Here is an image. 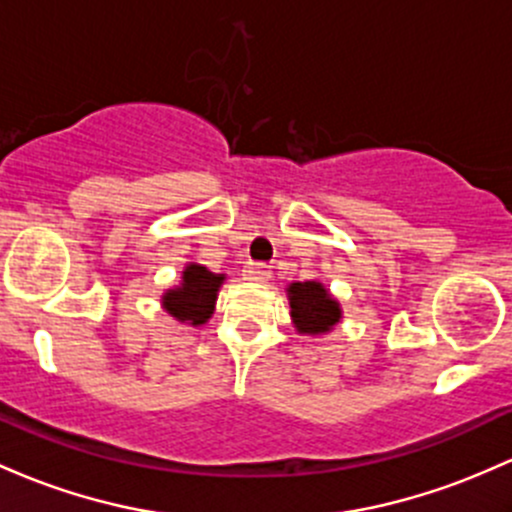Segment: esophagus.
<instances>
[{"instance_id": "34e87169", "label": "esophagus", "mask_w": 512, "mask_h": 512, "mask_svg": "<svg viewBox=\"0 0 512 512\" xmlns=\"http://www.w3.org/2000/svg\"><path fill=\"white\" fill-rule=\"evenodd\" d=\"M269 277H272V267H269V265H262V262H257V265L250 267V279H252V282L265 284V282H269Z\"/></svg>"}]
</instances>
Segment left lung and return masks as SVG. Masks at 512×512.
Returning <instances> with one entry per match:
<instances>
[{"label":"left lung","instance_id":"1","mask_svg":"<svg viewBox=\"0 0 512 512\" xmlns=\"http://www.w3.org/2000/svg\"><path fill=\"white\" fill-rule=\"evenodd\" d=\"M286 299L291 306V323L299 335H325L342 320V306L318 279L291 282L286 286Z\"/></svg>","mask_w":512,"mask_h":512}]
</instances>
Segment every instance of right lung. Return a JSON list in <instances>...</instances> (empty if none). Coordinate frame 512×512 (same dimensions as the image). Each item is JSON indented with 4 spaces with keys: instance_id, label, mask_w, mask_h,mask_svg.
<instances>
[{
    "instance_id": "1",
    "label": "right lung",
    "mask_w": 512,
    "mask_h": 512,
    "mask_svg": "<svg viewBox=\"0 0 512 512\" xmlns=\"http://www.w3.org/2000/svg\"><path fill=\"white\" fill-rule=\"evenodd\" d=\"M223 282H226V274L211 272L199 262H187L179 284L170 286L160 296V303L174 320L199 328L209 323L216 311V299Z\"/></svg>"
}]
</instances>
